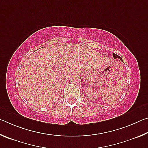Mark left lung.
<instances>
[{
    "instance_id": "obj_1",
    "label": "left lung",
    "mask_w": 148,
    "mask_h": 148,
    "mask_svg": "<svg viewBox=\"0 0 148 148\" xmlns=\"http://www.w3.org/2000/svg\"><path fill=\"white\" fill-rule=\"evenodd\" d=\"M113 57H114V59H117V58H118V59H119L120 60H121V61L123 62V60H122V58L121 57H119V56H117V55H116V54H115L114 53H113Z\"/></svg>"
}]
</instances>
